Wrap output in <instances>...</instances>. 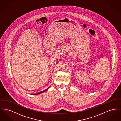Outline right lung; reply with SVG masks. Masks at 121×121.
Listing matches in <instances>:
<instances>
[{
	"label": "right lung",
	"mask_w": 121,
	"mask_h": 121,
	"mask_svg": "<svg viewBox=\"0 0 121 121\" xmlns=\"http://www.w3.org/2000/svg\"><path fill=\"white\" fill-rule=\"evenodd\" d=\"M51 86H49V87H48V88H47L45 90H43V91H42V92H38V93H36V94H32L33 95H37V94H40V93H43V92H45L47 90H48L49 88H50V87Z\"/></svg>",
	"instance_id": "obj_1"
}]
</instances>
